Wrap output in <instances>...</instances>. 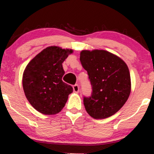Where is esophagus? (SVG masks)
<instances>
[{
	"label": "esophagus",
	"mask_w": 154,
	"mask_h": 154,
	"mask_svg": "<svg viewBox=\"0 0 154 154\" xmlns=\"http://www.w3.org/2000/svg\"><path fill=\"white\" fill-rule=\"evenodd\" d=\"M73 90H74V92H79V91H80V88H79L78 85L75 84L74 86H73Z\"/></svg>",
	"instance_id": "obj_1"
}]
</instances>
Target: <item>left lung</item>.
Returning a JSON list of instances; mask_svg holds the SVG:
<instances>
[{"label": "left lung", "mask_w": 154, "mask_h": 154, "mask_svg": "<svg viewBox=\"0 0 154 154\" xmlns=\"http://www.w3.org/2000/svg\"><path fill=\"white\" fill-rule=\"evenodd\" d=\"M80 60L87 71L92 88L91 96L83 97L88 114L95 119L116 114L126 103L131 91L127 64L104 50L82 51Z\"/></svg>", "instance_id": "left-lung-1"}]
</instances>
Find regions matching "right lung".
<instances>
[{"label": "right lung", "instance_id": "obj_1", "mask_svg": "<svg viewBox=\"0 0 154 154\" xmlns=\"http://www.w3.org/2000/svg\"><path fill=\"white\" fill-rule=\"evenodd\" d=\"M73 53L57 46L46 48L27 64L23 74L24 94L33 108L44 115H55L66 105L73 91L62 80L63 63Z\"/></svg>", "mask_w": 154, "mask_h": 154}]
</instances>
